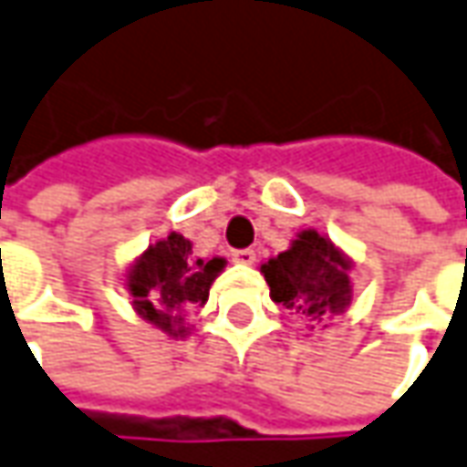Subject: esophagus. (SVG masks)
I'll use <instances>...</instances> for the list:
<instances>
[{
  "label": "esophagus",
  "mask_w": 467,
  "mask_h": 467,
  "mask_svg": "<svg viewBox=\"0 0 467 467\" xmlns=\"http://www.w3.org/2000/svg\"><path fill=\"white\" fill-rule=\"evenodd\" d=\"M231 259L239 262V265H254L256 254L254 249H234V252H231Z\"/></svg>",
  "instance_id": "1"
}]
</instances>
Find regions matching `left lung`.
Wrapping results in <instances>:
<instances>
[{"label": "left lung", "instance_id": "obj_1", "mask_svg": "<svg viewBox=\"0 0 467 467\" xmlns=\"http://www.w3.org/2000/svg\"><path fill=\"white\" fill-rule=\"evenodd\" d=\"M275 303L308 321L321 316L342 314L349 306V265L334 249V244L316 231H303L293 246L262 265Z\"/></svg>", "mask_w": 467, "mask_h": 467}]
</instances>
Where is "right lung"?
I'll return each mask as SVG.
<instances>
[{"label": "right lung", "instance_id": "obj_1", "mask_svg": "<svg viewBox=\"0 0 467 467\" xmlns=\"http://www.w3.org/2000/svg\"><path fill=\"white\" fill-rule=\"evenodd\" d=\"M190 254L192 244L180 234H169L143 252L128 280L136 311L171 337H182L187 331L180 327L182 314L195 303L202 306L208 300L213 280L223 270V259L192 262Z\"/></svg>", "mask_w": 467, "mask_h": 467}]
</instances>
